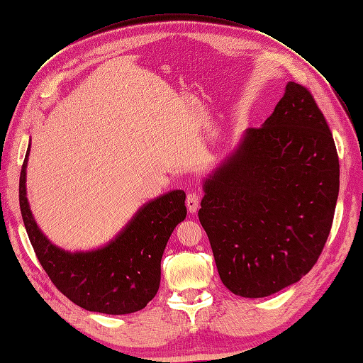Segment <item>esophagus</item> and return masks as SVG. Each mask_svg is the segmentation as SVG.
Returning a JSON list of instances; mask_svg holds the SVG:
<instances>
[{
    "mask_svg": "<svg viewBox=\"0 0 363 363\" xmlns=\"http://www.w3.org/2000/svg\"><path fill=\"white\" fill-rule=\"evenodd\" d=\"M200 204V195L196 192H189L188 199H186V206H188V211L191 213H195L196 208H199Z\"/></svg>",
    "mask_w": 363,
    "mask_h": 363,
    "instance_id": "1",
    "label": "esophagus"
}]
</instances>
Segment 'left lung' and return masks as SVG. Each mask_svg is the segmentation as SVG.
<instances>
[{
  "instance_id": "1",
  "label": "left lung",
  "mask_w": 363,
  "mask_h": 363,
  "mask_svg": "<svg viewBox=\"0 0 363 363\" xmlns=\"http://www.w3.org/2000/svg\"><path fill=\"white\" fill-rule=\"evenodd\" d=\"M203 189L199 218L227 289L262 298L306 276L339 194L336 145L312 94L289 82L272 115L245 130Z\"/></svg>"
}]
</instances>
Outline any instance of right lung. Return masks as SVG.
<instances>
[{"instance_id":"1","label":"right lung","mask_w":363,"mask_h":363,"mask_svg":"<svg viewBox=\"0 0 363 363\" xmlns=\"http://www.w3.org/2000/svg\"><path fill=\"white\" fill-rule=\"evenodd\" d=\"M30 145L19 177V207L30 242L42 268L65 296L89 312L125 315L155 298L160 260L175 225L186 218V194L171 191L142 206L107 245L67 251L40 232L30 211L26 177Z\"/></svg>"}]
</instances>
